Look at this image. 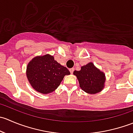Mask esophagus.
<instances>
[{
  "label": "esophagus",
  "mask_w": 133,
  "mask_h": 133,
  "mask_svg": "<svg viewBox=\"0 0 133 133\" xmlns=\"http://www.w3.org/2000/svg\"><path fill=\"white\" fill-rule=\"evenodd\" d=\"M69 71L72 74L73 73V71H74V68H71V69H69Z\"/></svg>",
  "instance_id": "1"
}]
</instances>
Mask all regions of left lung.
<instances>
[{"label":"left lung","instance_id":"8db88e82","mask_svg":"<svg viewBox=\"0 0 133 133\" xmlns=\"http://www.w3.org/2000/svg\"><path fill=\"white\" fill-rule=\"evenodd\" d=\"M73 74L77 77L82 89L88 93H97L104 88L105 75L91 62L82 67L80 71H75Z\"/></svg>","mask_w":133,"mask_h":133}]
</instances>
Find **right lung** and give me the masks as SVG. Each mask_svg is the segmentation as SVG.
I'll return each instance as SVG.
<instances>
[{"label":"right lung","instance_id":"right-lung-1","mask_svg":"<svg viewBox=\"0 0 133 133\" xmlns=\"http://www.w3.org/2000/svg\"><path fill=\"white\" fill-rule=\"evenodd\" d=\"M26 74L33 89L48 94L54 91L64 76L69 75L70 72L55 60L53 56L45 55L32 59L28 65Z\"/></svg>","mask_w":133,"mask_h":133}]
</instances>
